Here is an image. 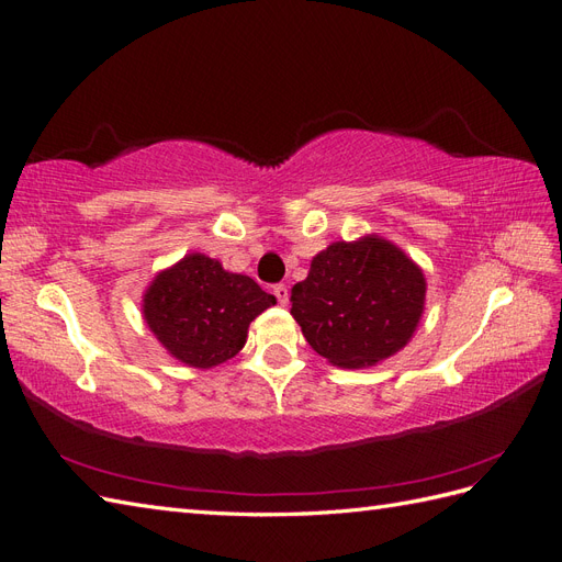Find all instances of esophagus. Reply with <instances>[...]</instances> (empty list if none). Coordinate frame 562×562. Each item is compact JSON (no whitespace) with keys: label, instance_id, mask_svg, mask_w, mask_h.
Listing matches in <instances>:
<instances>
[{"label":"esophagus","instance_id":"obj_1","mask_svg":"<svg viewBox=\"0 0 562 562\" xmlns=\"http://www.w3.org/2000/svg\"><path fill=\"white\" fill-rule=\"evenodd\" d=\"M274 295H277V300H279V304H281V307H285V304H288V300H291V293H288V288H285L283 283L274 285Z\"/></svg>","mask_w":562,"mask_h":562}]
</instances>
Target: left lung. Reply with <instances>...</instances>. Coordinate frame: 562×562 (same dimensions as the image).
I'll return each mask as SVG.
<instances>
[{"label": "left lung", "mask_w": 562, "mask_h": 562, "mask_svg": "<svg viewBox=\"0 0 562 562\" xmlns=\"http://www.w3.org/2000/svg\"><path fill=\"white\" fill-rule=\"evenodd\" d=\"M427 300L422 267L384 236L335 241L293 285L291 314L337 368H370L411 342Z\"/></svg>", "instance_id": "1"}]
</instances>
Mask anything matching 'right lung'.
<instances>
[{
    "label": "right lung",
    "instance_id": "add662e5",
    "mask_svg": "<svg viewBox=\"0 0 562 562\" xmlns=\"http://www.w3.org/2000/svg\"><path fill=\"white\" fill-rule=\"evenodd\" d=\"M274 304L277 297L250 277L203 252H187L149 281L143 318L176 361L211 370L244 349L250 321Z\"/></svg>",
    "mask_w": 562,
    "mask_h": 562
}]
</instances>
